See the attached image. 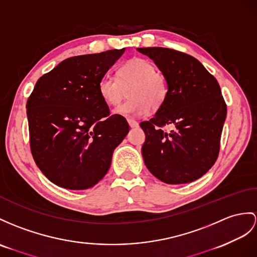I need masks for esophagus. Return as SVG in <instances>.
Returning <instances> with one entry per match:
<instances>
[{
    "label": "esophagus",
    "mask_w": 257,
    "mask_h": 257,
    "mask_svg": "<svg viewBox=\"0 0 257 257\" xmlns=\"http://www.w3.org/2000/svg\"><path fill=\"white\" fill-rule=\"evenodd\" d=\"M127 122H128L131 127H137V126H139V122L135 121L134 118H127Z\"/></svg>",
    "instance_id": "esophagus-1"
}]
</instances>
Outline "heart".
Masks as SVG:
<instances>
[{
  "instance_id": "obj_1",
  "label": "heart",
  "mask_w": 257,
  "mask_h": 257,
  "mask_svg": "<svg viewBox=\"0 0 257 257\" xmlns=\"http://www.w3.org/2000/svg\"><path fill=\"white\" fill-rule=\"evenodd\" d=\"M130 99L115 112L124 116H143L149 109L158 110L168 97L169 86L166 76L156 71L149 61L131 59L116 70V78L104 75L98 83V90L103 101L116 107L126 96Z\"/></svg>"
}]
</instances>
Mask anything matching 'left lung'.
<instances>
[{
	"mask_svg": "<svg viewBox=\"0 0 257 257\" xmlns=\"http://www.w3.org/2000/svg\"><path fill=\"white\" fill-rule=\"evenodd\" d=\"M165 75L164 105L141 123L142 154L148 170L167 184L195 181L216 162L227 104L217 79L192 55L168 48H139ZM167 124L174 130L167 131Z\"/></svg>",
	"mask_w": 257,
	"mask_h": 257,
	"instance_id": "obj_1",
	"label": "left lung"
}]
</instances>
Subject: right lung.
I'll return each instance as SVG.
<instances>
[{
  "label": "right lung",
  "mask_w": 257,
  "mask_h": 257,
  "mask_svg": "<svg viewBox=\"0 0 257 257\" xmlns=\"http://www.w3.org/2000/svg\"><path fill=\"white\" fill-rule=\"evenodd\" d=\"M125 48L72 56L42 75L27 100L29 145L36 165L58 186L87 190L108 172L112 154L128 133L110 114L100 78Z\"/></svg>",
  "instance_id": "add662e5"
}]
</instances>
